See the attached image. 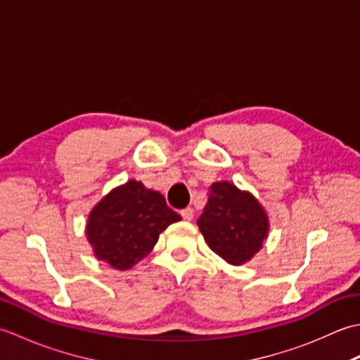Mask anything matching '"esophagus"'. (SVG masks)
Returning a JSON list of instances; mask_svg holds the SVG:
<instances>
[{"mask_svg":"<svg viewBox=\"0 0 360 360\" xmlns=\"http://www.w3.org/2000/svg\"><path fill=\"white\" fill-rule=\"evenodd\" d=\"M181 217H182V219H186V221H192L193 219V210L190 207L181 210Z\"/></svg>","mask_w":360,"mask_h":360,"instance_id":"34e87169","label":"esophagus"}]
</instances>
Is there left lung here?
I'll list each match as a JSON object with an SVG mask.
<instances>
[{
    "label": "left lung",
    "mask_w": 360,
    "mask_h": 360,
    "mask_svg": "<svg viewBox=\"0 0 360 360\" xmlns=\"http://www.w3.org/2000/svg\"><path fill=\"white\" fill-rule=\"evenodd\" d=\"M209 248L231 264H243L262 249L267 217L254 196L231 182H215L196 221Z\"/></svg>",
    "instance_id": "1"
}]
</instances>
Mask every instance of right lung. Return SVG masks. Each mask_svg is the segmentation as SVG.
Here are the masks:
<instances>
[{
  "instance_id": "1",
  "label": "right lung",
  "mask_w": 360,
  "mask_h": 360,
  "mask_svg": "<svg viewBox=\"0 0 360 360\" xmlns=\"http://www.w3.org/2000/svg\"><path fill=\"white\" fill-rule=\"evenodd\" d=\"M179 219L159 192L129 181L96 205L86 235L98 259L124 271L148 255L159 235Z\"/></svg>"
}]
</instances>
